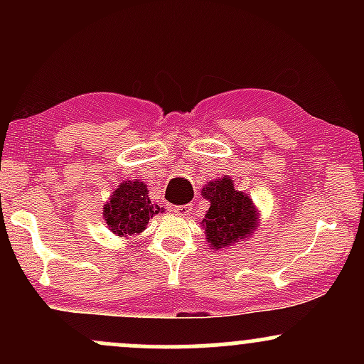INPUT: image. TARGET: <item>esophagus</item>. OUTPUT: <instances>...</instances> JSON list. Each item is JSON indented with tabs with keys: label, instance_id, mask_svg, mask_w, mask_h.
<instances>
[{
	"label": "esophagus",
	"instance_id": "34e87169",
	"mask_svg": "<svg viewBox=\"0 0 364 364\" xmlns=\"http://www.w3.org/2000/svg\"><path fill=\"white\" fill-rule=\"evenodd\" d=\"M173 210H174V214L179 217H186V215H190L191 207L190 205H178V207H173Z\"/></svg>",
	"mask_w": 364,
	"mask_h": 364
}]
</instances>
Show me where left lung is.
Returning <instances> with one entry per match:
<instances>
[{"label": "left lung", "instance_id": "1", "mask_svg": "<svg viewBox=\"0 0 364 364\" xmlns=\"http://www.w3.org/2000/svg\"><path fill=\"white\" fill-rule=\"evenodd\" d=\"M203 198L210 202L205 219V240L210 250L232 248L246 243L260 223V212L245 191L235 188V179L224 174L208 181L202 190Z\"/></svg>", "mask_w": 364, "mask_h": 364}]
</instances>
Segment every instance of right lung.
Returning a JSON list of instances; mask_svg holds the SVG:
<instances>
[{
	"instance_id": "add662e5",
	"label": "right lung",
	"mask_w": 364,
	"mask_h": 364,
	"mask_svg": "<svg viewBox=\"0 0 364 364\" xmlns=\"http://www.w3.org/2000/svg\"><path fill=\"white\" fill-rule=\"evenodd\" d=\"M164 208L149 198L147 185L140 179H127L112 191L109 200L104 203L102 217L112 235L128 237L140 235L156 214Z\"/></svg>"
}]
</instances>
